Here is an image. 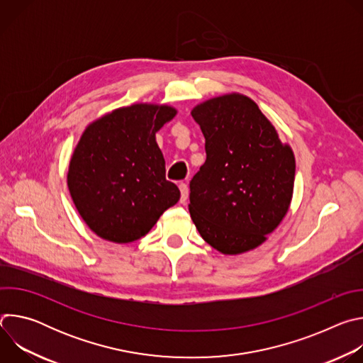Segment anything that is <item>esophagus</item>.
<instances>
[{"label": "esophagus", "instance_id": "obj_1", "mask_svg": "<svg viewBox=\"0 0 363 363\" xmlns=\"http://www.w3.org/2000/svg\"><path fill=\"white\" fill-rule=\"evenodd\" d=\"M179 191H181V202L184 203L186 201V198H188V194H189L186 184H179Z\"/></svg>", "mask_w": 363, "mask_h": 363}]
</instances>
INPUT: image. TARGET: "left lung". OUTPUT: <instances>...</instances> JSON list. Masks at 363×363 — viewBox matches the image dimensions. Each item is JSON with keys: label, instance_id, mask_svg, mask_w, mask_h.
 Here are the masks:
<instances>
[{"label": "left lung", "instance_id": "obj_1", "mask_svg": "<svg viewBox=\"0 0 363 363\" xmlns=\"http://www.w3.org/2000/svg\"><path fill=\"white\" fill-rule=\"evenodd\" d=\"M206 161L189 182V214L201 237L228 255L257 248L286 217L296 160L257 103L240 93L205 100L191 112Z\"/></svg>", "mask_w": 363, "mask_h": 363}]
</instances>
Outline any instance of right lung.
<instances>
[{"instance_id":"right-lung-1","label":"right lung","mask_w":363,"mask_h":363,"mask_svg":"<svg viewBox=\"0 0 363 363\" xmlns=\"http://www.w3.org/2000/svg\"><path fill=\"white\" fill-rule=\"evenodd\" d=\"M175 115L168 105L135 103L103 115L83 132L67 186L80 217L100 238L118 244L139 240L179 201L155 138Z\"/></svg>"}]
</instances>
